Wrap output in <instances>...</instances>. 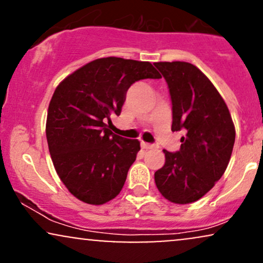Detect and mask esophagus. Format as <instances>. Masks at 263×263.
<instances>
[{
    "label": "esophagus",
    "instance_id": "34e87169",
    "mask_svg": "<svg viewBox=\"0 0 263 263\" xmlns=\"http://www.w3.org/2000/svg\"><path fill=\"white\" fill-rule=\"evenodd\" d=\"M141 147L143 149H152L155 146H153V144H151V143H146V142H142Z\"/></svg>",
    "mask_w": 263,
    "mask_h": 263
}]
</instances>
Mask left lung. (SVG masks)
Listing matches in <instances>:
<instances>
[{"instance_id":"obj_1","label":"left lung","mask_w":263,"mask_h":263,"mask_svg":"<svg viewBox=\"0 0 263 263\" xmlns=\"http://www.w3.org/2000/svg\"><path fill=\"white\" fill-rule=\"evenodd\" d=\"M172 99V131L184 129L180 149H163L164 165L155 173L159 193L174 204L194 203L228 168L235 143L230 111L203 71L186 62H158Z\"/></svg>"}]
</instances>
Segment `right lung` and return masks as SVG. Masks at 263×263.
<instances>
[{
  "instance_id": "obj_1",
  "label": "right lung",
  "mask_w": 263,
  "mask_h": 263,
  "mask_svg": "<svg viewBox=\"0 0 263 263\" xmlns=\"http://www.w3.org/2000/svg\"><path fill=\"white\" fill-rule=\"evenodd\" d=\"M159 78L149 62L107 57L77 69L54 90L45 135L57 174L75 198L102 205L120 194L140 141L112 134L111 117L121 112L132 84Z\"/></svg>"
}]
</instances>
